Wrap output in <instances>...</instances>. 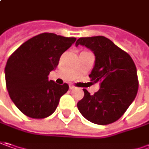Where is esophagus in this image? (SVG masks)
Wrapping results in <instances>:
<instances>
[{
  "instance_id": "esophagus-1",
  "label": "esophagus",
  "mask_w": 149,
  "mask_h": 149,
  "mask_svg": "<svg viewBox=\"0 0 149 149\" xmlns=\"http://www.w3.org/2000/svg\"><path fill=\"white\" fill-rule=\"evenodd\" d=\"M69 88H70V90H73V89L75 88V86H72V85H70Z\"/></svg>"
}]
</instances>
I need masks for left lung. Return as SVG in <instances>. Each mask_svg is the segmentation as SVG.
Returning <instances> with one entry per match:
<instances>
[{
	"label": "left lung",
	"mask_w": 149,
	"mask_h": 149,
	"mask_svg": "<svg viewBox=\"0 0 149 149\" xmlns=\"http://www.w3.org/2000/svg\"><path fill=\"white\" fill-rule=\"evenodd\" d=\"M82 45L95 55V65L89 75L100 89L94 95L86 90L77 103L80 113L87 120L105 125L119 120L135 99L139 89L137 69L133 59L104 36L80 38Z\"/></svg>",
	"instance_id": "1"
}]
</instances>
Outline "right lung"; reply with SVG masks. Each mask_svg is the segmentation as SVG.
Masks as SVG:
<instances>
[{
	"label": "right lung",
	"mask_w": 149,
	"mask_h": 149,
	"mask_svg": "<svg viewBox=\"0 0 149 149\" xmlns=\"http://www.w3.org/2000/svg\"><path fill=\"white\" fill-rule=\"evenodd\" d=\"M76 39L40 33L24 42L9 58L5 68L6 88L14 104L25 116L44 119L55 111L69 87L67 83L49 81L48 76Z\"/></svg>",
	"instance_id": "right-lung-1"
}]
</instances>
